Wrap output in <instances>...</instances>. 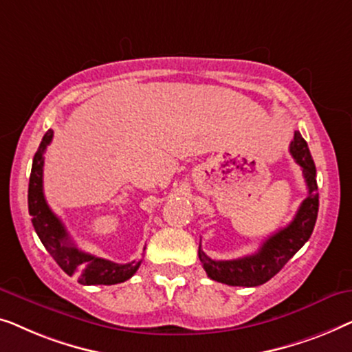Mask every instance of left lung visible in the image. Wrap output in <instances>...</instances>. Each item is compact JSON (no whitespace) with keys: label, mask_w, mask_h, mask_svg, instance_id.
<instances>
[{"label":"left lung","mask_w":352,"mask_h":352,"mask_svg":"<svg viewBox=\"0 0 352 352\" xmlns=\"http://www.w3.org/2000/svg\"><path fill=\"white\" fill-rule=\"evenodd\" d=\"M290 155L296 164L303 169V177L308 186V196L301 202L298 212L285 228H280L266 239L255 254L236 260L217 261L207 256L199 245V260L210 279L228 285L256 287L268 282L284 268L287 261L298 252L313 234L319 212V192L316 182V166L311 156L308 143L295 132L290 143Z\"/></svg>","instance_id":"obj_1"}]
</instances>
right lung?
<instances>
[{
  "mask_svg": "<svg viewBox=\"0 0 352 352\" xmlns=\"http://www.w3.org/2000/svg\"><path fill=\"white\" fill-rule=\"evenodd\" d=\"M54 132L44 133L38 151L34 153L32 174L28 183V212L32 215V223L34 231L43 245L51 254L57 265L65 271L68 276H78V282L82 285H113L124 282L137 273L140 261L120 265L110 260L98 258L86 252L79 250L73 244L62 220L54 214L47 206L43 192V167L44 151L52 140Z\"/></svg>",
  "mask_w": 352,
  "mask_h": 352,
  "instance_id": "right-lung-1",
  "label": "right lung"
}]
</instances>
